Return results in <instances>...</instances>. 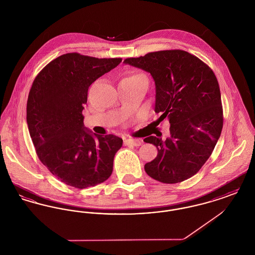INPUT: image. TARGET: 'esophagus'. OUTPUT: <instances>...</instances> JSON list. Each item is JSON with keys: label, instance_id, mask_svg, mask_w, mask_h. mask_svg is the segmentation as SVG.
<instances>
[{"label": "esophagus", "instance_id": "1", "mask_svg": "<svg viewBox=\"0 0 255 255\" xmlns=\"http://www.w3.org/2000/svg\"><path fill=\"white\" fill-rule=\"evenodd\" d=\"M125 145L140 146L142 144V140L138 138H127L124 140Z\"/></svg>", "mask_w": 255, "mask_h": 255}]
</instances>
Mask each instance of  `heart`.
Returning <instances> with one entry per match:
<instances>
[{"mask_svg":"<svg viewBox=\"0 0 255 255\" xmlns=\"http://www.w3.org/2000/svg\"><path fill=\"white\" fill-rule=\"evenodd\" d=\"M131 77H133V76H131ZM128 78H129V77H128Z\"/></svg>","mask_w":255,"mask_h":255,"instance_id":"obj_1","label":"heart"}]
</instances>
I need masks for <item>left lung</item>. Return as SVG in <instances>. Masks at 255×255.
<instances>
[{
	"mask_svg": "<svg viewBox=\"0 0 255 255\" xmlns=\"http://www.w3.org/2000/svg\"><path fill=\"white\" fill-rule=\"evenodd\" d=\"M150 73L156 88L155 112L167 118L170 135L144 138L158 155L144 165L156 181L177 183L194 176L210 157L223 128L218 81L211 69L194 55L160 50L123 62Z\"/></svg>",
	"mask_w": 255,
	"mask_h": 255,
	"instance_id": "8db88e82",
	"label": "left lung"
}]
</instances>
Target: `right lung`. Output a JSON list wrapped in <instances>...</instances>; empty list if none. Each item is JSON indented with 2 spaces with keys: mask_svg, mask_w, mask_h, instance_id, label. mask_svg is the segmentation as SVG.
I'll use <instances>...</instances> for the list:
<instances>
[{
  "mask_svg": "<svg viewBox=\"0 0 255 255\" xmlns=\"http://www.w3.org/2000/svg\"><path fill=\"white\" fill-rule=\"evenodd\" d=\"M122 58L63 54L37 75L26 104V123L37 155L61 182L87 188L105 182L122 146L115 134L100 135L84 126L89 87Z\"/></svg>",
  "mask_w": 255,
  "mask_h": 255,
  "instance_id": "1",
  "label": "right lung"
}]
</instances>
